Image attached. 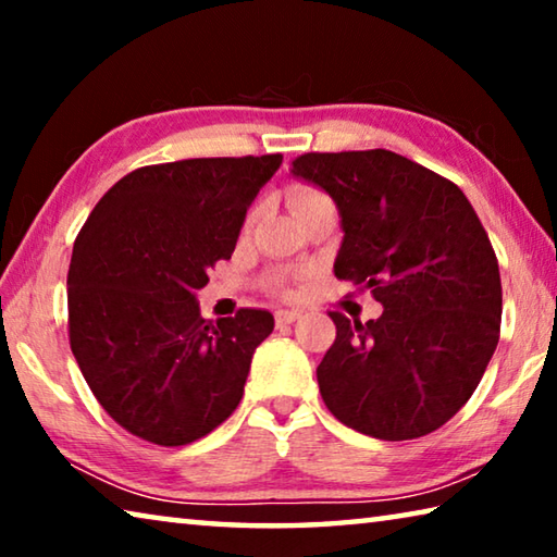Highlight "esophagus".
I'll return each instance as SVG.
<instances>
[{
  "instance_id": "34e87169",
  "label": "esophagus",
  "mask_w": 557,
  "mask_h": 557,
  "mask_svg": "<svg viewBox=\"0 0 557 557\" xmlns=\"http://www.w3.org/2000/svg\"><path fill=\"white\" fill-rule=\"evenodd\" d=\"M299 317H301L299 309H277V312H275V322H277V326H287V324H292V322H297Z\"/></svg>"
}]
</instances>
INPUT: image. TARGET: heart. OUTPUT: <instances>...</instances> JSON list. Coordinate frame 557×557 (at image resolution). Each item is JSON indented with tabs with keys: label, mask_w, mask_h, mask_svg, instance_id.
<instances>
[{
	"label": "heart",
	"mask_w": 557,
	"mask_h": 557,
	"mask_svg": "<svg viewBox=\"0 0 557 557\" xmlns=\"http://www.w3.org/2000/svg\"><path fill=\"white\" fill-rule=\"evenodd\" d=\"M324 199H326V196L319 191V188H312V186H297V188H292V194H289V203H292V209H295V213L301 211V209H307V206H312L317 201H324ZM256 215H258V211L252 209L248 213V219H245V225H250L252 221H256ZM301 277H305V272H301V270L280 268V270L270 272V275L265 277V285H268L272 295L285 297V295H292V292H295L297 282H301Z\"/></svg>",
	"instance_id": "heart-1"
}]
</instances>
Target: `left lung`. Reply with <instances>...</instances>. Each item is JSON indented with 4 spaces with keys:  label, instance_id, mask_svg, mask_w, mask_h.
<instances>
[{
    "label": "left lung",
    "instance_id": "left-lung-1",
    "mask_svg": "<svg viewBox=\"0 0 557 557\" xmlns=\"http://www.w3.org/2000/svg\"><path fill=\"white\" fill-rule=\"evenodd\" d=\"M292 174L342 213L334 275L383 305L366 324L329 312L336 338L317 369L326 408L379 440L430 435L476 391L502 332V277L482 221L457 184L388 149L307 152Z\"/></svg>",
    "mask_w": 557,
    "mask_h": 557
}]
</instances>
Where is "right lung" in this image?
<instances>
[{"instance_id": "1", "label": "right lung", "mask_w": 557, "mask_h": 557, "mask_svg": "<svg viewBox=\"0 0 557 557\" xmlns=\"http://www.w3.org/2000/svg\"><path fill=\"white\" fill-rule=\"evenodd\" d=\"M282 154L139 166L83 223L69 268L71 351L129 435L182 447L228 420L252 351L275 319L238 309L206 322L196 289L231 260L240 225Z\"/></svg>"}]
</instances>
